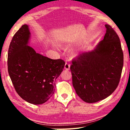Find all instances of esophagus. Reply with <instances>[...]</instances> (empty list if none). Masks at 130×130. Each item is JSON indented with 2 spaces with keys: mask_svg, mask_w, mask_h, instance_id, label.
I'll return each instance as SVG.
<instances>
[{
  "mask_svg": "<svg viewBox=\"0 0 130 130\" xmlns=\"http://www.w3.org/2000/svg\"><path fill=\"white\" fill-rule=\"evenodd\" d=\"M70 64L68 62H66L65 64V69L67 70H69L70 69Z\"/></svg>",
  "mask_w": 130,
  "mask_h": 130,
  "instance_id": "esophagus-1",
  "label": "esophagus"
}]
</instances>
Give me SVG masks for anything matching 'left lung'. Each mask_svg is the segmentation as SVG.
I'll list each match as a JSON object with an SVG mask.
<instances>
[{"instance_id": "1", "label": "left lung", "mask_w": 130, "mask_h": 130, "mask_svg": "<svg viewBox=\"0 0 130 130\" xmlns=\"http://www.w3.org/2000/svg\"><path fill=\"white\" fill-rule=\"evenodd\" d=\"M104 39L91 52L82 53L72 60L70 70L76 93L84 102L102 100L115 91L123 66V53L119 37L105 25Z\"/></svg>"}]
</instances>
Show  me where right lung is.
Returning a JSON list of instances; mask_svg holds the SVG:
<instances>
[{"instance_id": "obj_1", "label": "right lung", "mask_w": 130, "mask_h": 130, "mask_svg": "<svg viewBox=\"0 0 130 130\" xmlns=\"http://www.w3.org/2000/svg\"><path fill=\"white\" fill-rule=\"evenodd\" d=\"M28 26L23 25L14 34L8 52V72L17 93L33 104L45 103L54 93L55 81L65 62L37 53L28 46Z\"/></svg>"}]
</instances>
